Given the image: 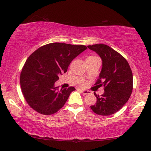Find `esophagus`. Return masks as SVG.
Returning <instances> with one entry per match:
<instances>
[{
  "label": "esophagus",
  "mask_w": 151,
  "mask_h": 151,
  "mask_svg": "<svg viewBox=\"0 0 151 151\" xmlns=\"http://www.w3.org/2000/svg\"><path fill=\"white\" fill-rule=\"evenodd\" d=\"M80 91L82 93L83 95H88L90 93V92L88 90H83V89H80Z\"/></svg>",
  "instance_id": "34e87169"
}]
</instances>
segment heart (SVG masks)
<instances>
[{
  "mask_svg": "<svg viewBox=\"0 0 151 151\" xmlns=\"http://www.w3.org/2000/svg\"><path fill=\"white\" fill-rule=\"evenodd\" d=\"M91 57H92V56H91ZM84 84H85V82H81V85H82V86H83V85H84Z\"/></svg>",
  "mask_w": 151,
  "mask_h": 151,
  "instance_id": "obj_1",
  "label": "heart"
}]
</instances>
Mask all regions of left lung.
Instances as JSON below:
<instances>
[{"mask_svg":"<svg viewBox=\"0 0 151 151\" xmlns=\"http://www.w3.org/2000/svg\"><path fill=\"white\" fill-rule=\"evenodd\" d=\"M102 60V69L96 86L104 87V93L99 96L94 93L96 104L90 107L100 115H111L125 105L133 91V73L127 61L119 53L105 44L88 46Z\"/></svg>","mask_w":151,"mask_h":151,"instance_id":"left-lung-1","label":"left lung"}]
</instances>
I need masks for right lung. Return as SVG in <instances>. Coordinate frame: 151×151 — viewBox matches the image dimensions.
Returning <instances> with one entry per match:
<instances>
[{
	"label": "right lung",
	"mask_w": 151,
	"mask_h": 151,
	"mask_svg": "<svg viewBox=\"0 0 151 151\" xmlns=\"http://www.w3.org/2000/svg\"><path fill=\"white\" fill-rule=\"evenodd\" d=\"M87 49L84 45L47 44L34 52L26 60L20 73L23 96L31 108L40 114L52 115L65 105L73 87H54L58 76L66 72L74 58Z\"/></svg>",
	"instance_id": "add662e5"
}]
</instances>
